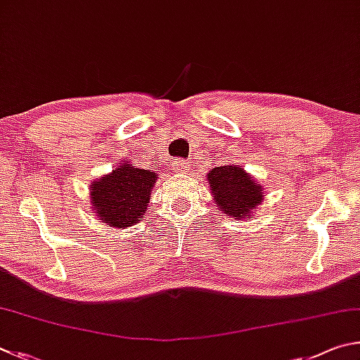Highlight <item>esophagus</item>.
Instances as JSON below:
<instances>
[{
  "instance_id": "esophagus-1",
  "label": "esophagus",
  "mask_w": 360,
  "mask_h": 360,
  "mask_svg": "<svg viewBox=\"0 0 360 360\" xmlns=\"http://www.w3.org/2000/svg\"><path fill=\"white\" fill-rule=\"evenodd\" d=\"M174 167H175V170L179 174H188V172H190V164H188L184 160H176L174 162Z\"/></svg>"
}]
</instances>
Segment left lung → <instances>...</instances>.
<instances>
[{
	"label": "left lung",
	"mask_w": 360,
	"mask_h": 360,
	"mask_svg": "<svg viewBox=\"0 0 360 360\" xmlns=\"http://www.w3.org/2000/svg\"><path fill=\"white\" fill-rule=\"evenodd\" d=\"M218 210L226 217L245 219L262 202V186L245 172L242 166L229 164L212 169L207 174Z\"/></svg>",
	"instance_id": "left-lung-1"
}]
</instances>
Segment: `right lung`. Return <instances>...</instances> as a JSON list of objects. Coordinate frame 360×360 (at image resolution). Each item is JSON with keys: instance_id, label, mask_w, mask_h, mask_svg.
I'll return each mask as SVG.
<instances>
[{"instance_id": "add662e5", "label": "right lung", "mask_w": 360, "mask_h": 360, "mask_svg": "<svg viewBox=\"0 0 360 360\" xmlns=\"http://www.w3.org/2000/svg\"><path fill=\"white\" fill-rule=\"evenodd\" d=\"M155 184V170L122 161L112 174L91 184L93 210L110 228H128L147 212Z\"/></svg>"}]
</instances>
